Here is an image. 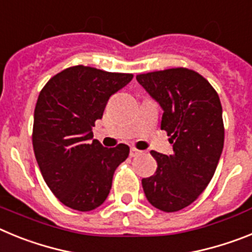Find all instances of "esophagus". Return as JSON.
<instances>
[{"instance_id": "34e87169", "label": "esophagus", "mask_w": 252, "mask_h": 252, "mask_svg": "<svg viewBox=\"0 0 252 252\" xmlns=\"http://www.w3.org/2000/svg\"><path fill=\"white\" fill-rule=\"evenodd\" d=\"M142 151H140V150H137L136 148H131V150H130V157H137V155H140V154H141Z\"/></svg>"}]
</instances>
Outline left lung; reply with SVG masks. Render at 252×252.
Here are the masks:
<instances>
[{
	"label": "left lung",
	"instance_id": "1",
	"mask_svg": "<svg viewBox=\"0 0 252 252\" xmlns=\"http://www.w3.org/2000/svg\"><path fill=\"white\" fill-rule=\"evenodd\" d=\"M136 79L164 111L161 130L173 144L171 155L150 151L158 168L142 179V188L155 208L177 212L192 204L215 174L224 141L221 101L192 69H165Z\"/></svg>",
	"mask_w": 252,
	"mask_h": 252
}]
</instances>
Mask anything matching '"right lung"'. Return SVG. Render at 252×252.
I'll return each instance as SVG.
<instances>
[{
  "label": "right lung",
  "mask_w": 252,
  "mask_h": 252,
  "mask_svg": "<svg viewBox=\"0 0 252 252\" xmlns=\"http://www.w3.org/2000/svg\"><path fill=\"white\" fill-rule=\"evenodd\" d=\"M91 66L66 68L49 79L34 112L32 146L45 183L64 206L92 211L106 201L116 168L130 148H103L93 140L111 95L132 79Z\"/></svg>",
  "instance_id": "1"
}]
</instances>
